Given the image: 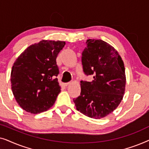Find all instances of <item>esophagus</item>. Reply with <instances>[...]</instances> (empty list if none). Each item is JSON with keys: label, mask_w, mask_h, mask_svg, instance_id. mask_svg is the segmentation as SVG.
<instances>
[{"label": "esophagus", "mask_w": 149, "mask_h": 149, "mask_svg": "<svg viewBox=\"0 0 149 149\" xmlns=\"http://www.w3.org/2000/svg\"><path fill=\"white\" fill-rule=\"evenodd\" d=\"M69 84H70V83H63L62 85L64 87H66V86H68Z\"/></svg>", "instance_id": "1"}]
</instances>
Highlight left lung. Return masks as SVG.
<instances>
[{
    "label": "left lung",
    "instance_id": "1",
    "mask_svg": "<svg viewBox=\"0 0 149 149\" xmlns=\"http://www.w3.org/2000/svg\"><path fill=\"white\" fill-rule=\"evenodd\" d=\"M81 62L83 72L93 75V79L81 81V94L73 102L83 115L101 119L117 109L123 99L126 84L123 62L113 46L100 39L87 40Z\"/></svg>",
    "mask_w": 149,
    "mask_h": 149
}]
</instances>
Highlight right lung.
<instances>
[{
  "mask_svg": "<svg viewBox=\"0 0 149 149\" xmlns=\"http://www.w3.org/2000/svg\"><path fill=\"white\" fill-rule=\"evenodd\" d=\"M66 42L42 40L32 45L15 60L11 73V89L22 109L37 114L54 105L60 92L56 58Z\"/></svg>",
  "mask_w": 149,
  "mask_h": 149,
  "instance_id": "1",
  "label": "right lung"
}]
</instances>
